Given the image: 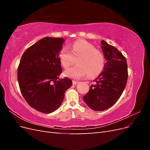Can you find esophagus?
<instances>
[{
    "label": "esophagus",
    "mask_w": 150,
    "mask_h": 150,
    "mask_svg": "<svg viewBox=\"0 0 150 150\" xmlns=\"http://www.w3.org/2000/svg\"><path fill=\"white\" fill-rule=\"evenodd\" d=\"M78 83V81H72V84L73 85H76Z\"/></svg>",
    "instance_id": "1"
}]
</instances>
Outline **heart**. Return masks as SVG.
<instances>
[{
    "label": "heart",
    "mask_w": 150,
    "mask_h": 150,
    "mask_svg": "<svg viewBox=\"0 0 150 150\" xmlns=\"http://www.w3.org/2000/svg\"><path fill=\"white\" fill-rule=\"evenodd\" d=\"M61 65L67 69L78 59L76 67H71L64 72L67 78L79 79L88 74L94 78L101 73L105 64V58L102 52L97 50L93 45L84 40L74 42L71 47V51L62 48L59 54Z\"/></svg>",
    "instance_id": "heart-1"
}]
</instances>
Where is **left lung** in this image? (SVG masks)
<instances>
[{
  "mask_svg": "<svg viewBox=\"0 0 150 150\" xmlns=\"http://www.w3.org/2000/svg\"><path fill=\"white\" fill-rule=\"evenodd\" d=\"M101 49L106 62L104 69L83 96L84 101L94 111H102L111 107L118 100L128 79V65L125 57L115 47L104 40Z\"/></svg>",
  "mask_w": 150,
  "mask_h": 150,
  "instance_id": "8db88e82",
  "label": "left lung"
}]
</instances>
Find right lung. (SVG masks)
Instances as JSON below:
<instances>
[{"label": "right lung", "mask_w": 150, "mask_h": 150, "mask_svg": "<svg viewBox=\"0 0 150 150\" xmlns=\"http://www.w3.org/2000/svg\"><path fill=\"white\" fill-rule=\"evenodd\" d=\"M64 39L46 37L26 49L17 69L22 96L39 112L51 113L60 107L72 85L67 78L59 79L62 67L59 54Z\"/></svg>", "instance_id": "obj_1"}]
</instances>
